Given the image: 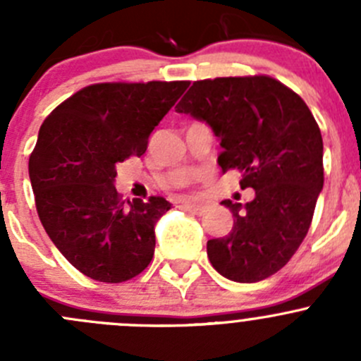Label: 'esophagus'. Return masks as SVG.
<instances>
[{
  "label": "esophagus",
  "mask_w": 361,
  "mask_h": 361,
  "mask_svg": "<svg viewBox=\"0 0 361 361\" xmlns=\"http://www.w3.org/2000/svg\"><path fill=\"white\" fill-rule=\"evenodd\" d=\"M185 209L190 211L192 214H197V216H201L207 211L206 206H199V204H194V202H185Z\"/></svg>",
  "instance_id": "esophagus-1"
}]
</instances>
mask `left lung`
<instances>
[{
	"label": "left lung",
	"instance_id": "8db88e82",
	"mask_svg": "<svg viewBox=\"0 0 361 361\" xmlns=\"http://www.w3.org/2000/svg\"><path fill=\"white\" fill-rule=\"evenodd\" d=\"M220 140L221 171L253 188L232 211L228 235L207 241L211 265L231 281L257 283L288 264L304 241L323 188V140L298 94L265 75L199 80L176 104Z\"/></svg>",
	"mask_w": 361,
	"mask_h": 361
}]
</instances>
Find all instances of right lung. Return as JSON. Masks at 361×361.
Returning a JSON list of instances; mask_svg holds the SVG:
<instances>
[{"label": "right lung", "instance_id": "obj_1", "mask_svg": "<svg viewBox=\"0 0 361 361\" xmlns=\"http://www.w3.org/2000/svg\"><path fill=\"white\" fill-rule=\"evenodd\" d=\"M190 82L94 83L61 103L39 127L29 178L43 228L82 274L133 279L155 251L164 197L122 201L116 164L141 157L148 137Z\"/></svg>", "mask_w": 361, "mask_h": 361}]
</instances>
